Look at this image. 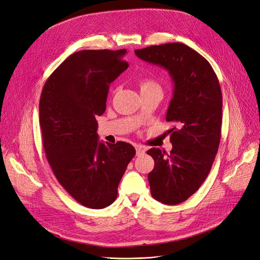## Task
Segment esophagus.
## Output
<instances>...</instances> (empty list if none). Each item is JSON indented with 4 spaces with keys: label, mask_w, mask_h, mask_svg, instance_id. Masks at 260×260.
Returning <instances> with one entry per match:
<instances>
[{
    "label": "esophagus",
    "mask_w": 260,
    "mask_h": 260,
    "mask_svg": "<svg viewBox=\"0 0 260 260\" xmlns=\"http://www.w3.org/2000/svg\"><path fill=\"white\" fill-rule=\"evenodd\" d=\"M145 152H146L145 148H142L141 146H137V147H136V155H137V156L143 155V154H145Z\"/></svg>",
    "instance_id": "1"
}]
</instances>
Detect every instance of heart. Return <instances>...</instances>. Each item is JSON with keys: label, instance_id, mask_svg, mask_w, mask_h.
Wrapping results in <instances>:
<instances>
[{"label": "heart", "instance_id": "b5f03b06", "mask_svg": "<svg viewBox=\"0 0 260 260\" xmlns=\"http://www.w3.org/2000/svg\"><path fill=\"white\" fill-rule=\"evenodd\" d=\"M140 86V91H145V90H149V89H154V88H158V85L155 81H153L151 79H145L141 80L139 83Z\"/></svg>", "mask_w": 260, "mask_h": 260}]
</instances>
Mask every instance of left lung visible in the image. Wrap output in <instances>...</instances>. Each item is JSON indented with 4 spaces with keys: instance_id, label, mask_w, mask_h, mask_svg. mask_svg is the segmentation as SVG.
<instances>
[{
    "instance_id": "1",
    "label": "left lung",
    "mask_w": 260,
    "mask_h": 260,
    "mask_svg": "<svg viewBox=\"0 0 260 260\" xmlns=\"http://www.w3.org/2000/svg\"><path fill=\"white\" fill-rule=\"evenodd\" d=\"M141 60L165 69L174 82V96L166 113L171 128L170 153L152 148L154 159L148 175L152 197L178 205L198 190L212 167L220 141L222 91L212 66L182 43L135 50Z\"/></svg>"
}]
</instances>
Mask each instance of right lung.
I'll return each mask as SVG.
<instances>
[{
    "mask_svg": "<svg viewBox=\"0 0 260 260\" xmlns=\"http://www.w3.org/2000/svg\"><path fill=\"white\" fill-rule=\"evenodd\" d=\"M126 49L81 50L47 79L40 100L43 146L59 183L86 208L103 209L136 151L127 142L99 141L96 117L106 110L110 83L127 70Z\"/></svg>",
    "mask_w": 260,
    "mask_h": 260,
    "instance_id": "add662e5",
    "label": "right lung"
}]
</instances>
